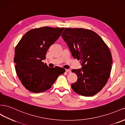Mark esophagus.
I'll return each instance as SVG.
<instances>
[{
	"label": "esophagus",
	"mask_w": 125,
	"mask_h": 125,
	"mask_svg": "<svg viewBox=\"0 0 125 125\" xmlns=\"http://www.w3.org/2000/svg\"><path fill=\"white\" fill-rule=\"evenodd\" d=\"M66 72H69V73H71V70L70 69H67V70H66Z\"/></svg>",
	"instance_id": "esophagus-1"
}]
</instances>
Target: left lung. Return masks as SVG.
Returning <instances> with one entry per match:
<instances>
[{
  "label": "left lung",
  "mask_w": 125,
  "mask_h": 125,
  "mask_svg": "<svg viewBox=\"0 0 125 125\" xmlns=\"http://www.w3.org/2000/svg\"><path fill=\"white\" fill-rule=\"evenodd\" d=\"M61 37L82 69L73 70L77 81L71 85L76 93L92 96L105 86L110 76L113 60L108 46L95 32L84 28H65Z\"/></svg>",
  "instance_id": "left-lung-1"
}]
</instances>
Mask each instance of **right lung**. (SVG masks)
<instances>
[{"instance_id": "add662e5", "label": "right lung", "mask_w": 125, "mask_h": 125, "mask_svg": "<svg viewBox=\"0 0 125 125\" xmlns=\"http://www.w3.org/2000/svg\"><path fill=\"white\" fill-rule=\"evenodd\" d=\"M64 29L49 27L31 29L17 45L14 58L16 73L21 83L30 92L41 93L49 90L58 76L65 72L62 67L50 68L42 62L49 47Z\"/></svg>"}]
</instances>
